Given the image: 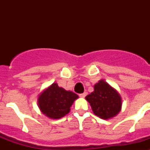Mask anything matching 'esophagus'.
I'll return each mask as SVG.
<instances>
[{"mask_svg": "<svg viewBox=\"0 0 150 150\" xmlns=\"http://www.w3.org/2000/svg\"><path fill=\"white\" fill-rule=\"evenodd\" d=\"M86 95H87L86 92H83V93H82V94H79V96L80 97V98H85V97L86 96Z\"/></svg>", "mask_w": 150, "mask_h": 150, "instance_id": "obj_1", "label": "esophagus"}]
</instances>
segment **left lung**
Segmentation results:
<instances>
[{
	"mask_svg": "<svg viewBox=\"0 0 150 150\" xmlns=\"http://www.w3.org/2000/svg\"><path fill=\"white\" fill-rule=\"evenodd\" d=\"M92 111L100 119L109 120L115 117L122 109L120 93L104 79L94 86V91L86 97Z\"/></svg>",
	"mask_w": 150,
	"mask_h": 150,
	"instance_id": "left-lung-1",
	"label": "left lung"
}]
</instances>
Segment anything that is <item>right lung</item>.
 Here are the masks:
<instances>
[{"instance_id":"add662e5","label":"right lung","mask_w":150,"mask_h":150,"mask_svg":"<svg viewBox=\"0 0 150 150\" xmlns=\"http://www.w3.org/2000/svg\"><path fill=\"white\" fill-rule=\"evenodd\" d=\"M78 98L74 92L67 91L54 83L40 94L38 105L43 115L52 120H58L69 113L74 100Z\"/></svg>"}]
</instances>
